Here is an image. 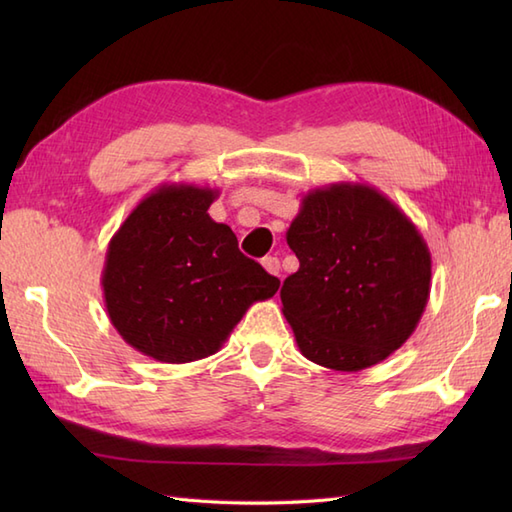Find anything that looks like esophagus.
Segmentation results:
<instances>
[{
    "label": "esophagus",
    "mask_w": 512,
    "mask_h": 512,
    "mask_svg": "<svg viewBox=\"0 0 512 512\" xmlns=\"http://www.w3.org/2000/svg\"><path fill=\"white\" fill-rule=\"evenodd\" d=\"M262 266L266 268V273H270V275H275V277H279V270H281V264H279V259H277V257H264V262H262Z\"/></svg>",
    "instance_id": "34e87169"
}]
</instances>
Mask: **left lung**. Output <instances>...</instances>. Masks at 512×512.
<instances>
[{
    "label": "left lung",
    "instance_id": "left-lung-1",
    "mask_svg": "<svg viewBox=\"0 0 512 512\" xmlns=\"http://www.w3.org/2000/svg\"><path fill=\"white\" fill-rule=\"evenodd\" d=\"M286 242L299 270L284 281L281 310L308 361L361 372L416 330L431 292V253L387 195L361 182L312 189Z\"/></svg>",
    "mask_w": 512,
    "mask_h": 512
}]
</instances>
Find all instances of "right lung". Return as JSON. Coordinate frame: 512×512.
Segmentation results:
<instances>
[{
	"instance_id": "1",
	"label": "right lung",
	"mask_w": 512,
	"mask_h": 512,
	"mask_svg": "<svg viewBox=\"0 0 512 512\" xmlns=\"http://www.w3.org/2000/svg\"><path fill=\"white\" fill-rule=\"evenodd\" d=\"M217 189L167 182L145 195L114 233L103 266L107 317L127 345L160 363L220 350L279 279L239 253L231 226L206 213Z\"/></svg>"
}]
</instances>
